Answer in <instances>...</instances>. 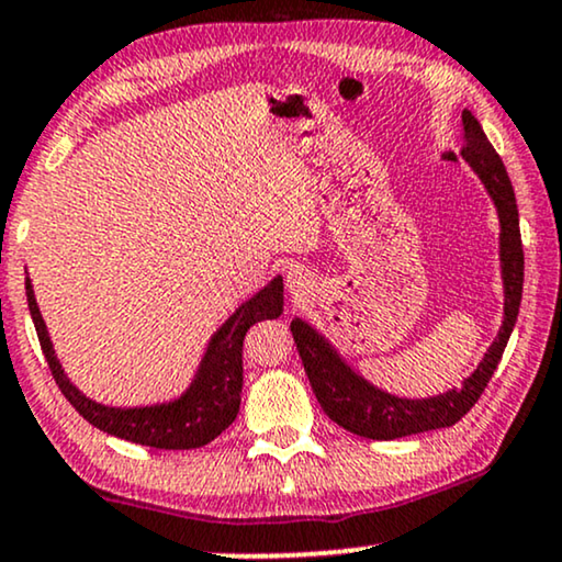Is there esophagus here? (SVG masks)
<instances>
[{
    "label": "esophagus",
    "instance_id": "obj_1",
    "mask_svg": "<svg viewBox=\"0 0 562 562\" xmlns=\"http://www.w3.org/2000/svg\"><path fill=\"white\" fill-rule=\"evenodd\" d=\"M311 288H314V285H311V274L305 272L303 267L290 269V272H288V290H290V293H293L295 297H301V295L308 293Z\"/></svg>",
    "mask_w": 562,
    "mask_h": 562
}]
</instances>
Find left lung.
Returning <instances> with one entry per match:
<instances>
[{"label":"left lung","mask_w":562,"mask_h":562,"mask_svg":"<svg viewBox=\"0 0 562 562\" xmlns=\"http://www.w3.org/2000/svg\"><path fill=\"white\" fill-rule=\"evenodd\" d=\"M461 124H464L467 145L461 150V158L467 160V166L482 181L487 196L493 199L495 212H498V257L503 280L501 331L495 342L490 345L485 358L480 360V366L474 368L472 375L461 381L459 389H449V392L436 396H423V400H409V396L383 392L381 386H375L366 375H360L316 326L295 316L293 324H290V331H293L297 355H301L305 373H308L311 389H314L316 400L326 415H329V420L342 425L345 430L355 432V436L394 440L415 436V432L457 425L474 407L480 394L485 392L490 375L498 368L510 331H514L524 290V248L521 231H518L516 194L501 155L493 150L474 113L464 109Z\"/></svg>","instance_id":"1"}]
</instances>
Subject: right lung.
<instances>
[{"instance_id":"right-lung-1","label":"right lung","mask_w":562,"mask_h":562,"mask_svg":"<svg viewBox=\"0 0 562 562\" xmlns=\"http://www.w3.org/2000/svg\"><path fill=\"white\" fill-rule=\"evenodd\" d=\"M25 295L54 381L59 383L61 394L85 420L109 436L132 440V443L166 451H187L207 446L236 420L240 389H244V337L257 322L282 314L285 285H282V277L277 274L257 295L240 303L233 316L225 318V324L210 337L194 379L179 396L158 404H139V407H109V404L85 396L69 381L56 358L46 322L35 303L31 277H25Z\"/></svg>"}]
</instances>
